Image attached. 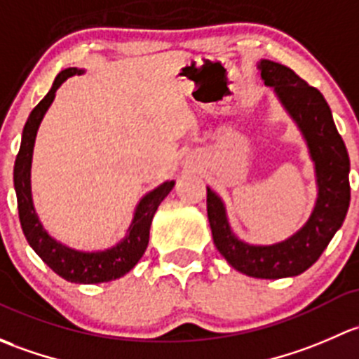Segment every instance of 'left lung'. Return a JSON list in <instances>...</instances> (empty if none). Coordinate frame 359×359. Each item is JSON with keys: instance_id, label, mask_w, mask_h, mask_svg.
<instances>
[{"instance_id": "1", "label": "left lung", "mask_w": 359, "mask_h": 359, "mask_svg": "<svg viewBox=\"0 0 359 359\" xmlns=\"http://www.w3.org/2000/svg\"><path fill=\"white\" fill-rule=\"evenodd\" d=\"M261 77L275 88L309 147L316 169L318 198L308 223L285 242L249 245L231 233L221 198L207 188V217L214 245L235 269L254 278L276 280L297 276L321 256L349 209V155L335 128L330 107L316 88L294 70L271 60H261Z\"/></svg>"}]
</instances>
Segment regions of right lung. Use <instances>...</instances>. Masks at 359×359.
I'll return each mask as SVG.
<instances>
[{
  "instance_id": "obj_1",
  "label": "right lung",
  "mask_w": 359,
  "mask_h": 359,
  "mask_svg": "<svg viewBox=\"0 0 359 359\" xmlns=\"http://www.w3.org/2000/svg\"><path fill=\"white\" fill-rule=\"evenodd\" d=\"M83 70L70 67L62 70L53 81V86L48 91L34 110L29 116L27 123L22 133L20 150L15 158L13 168V183L17 191L18 217H20L22 231L27 238L29 245L36 250L41 259L53 269L57 275L72 283H103L124 276L129 269L142 259L149 245L150 224H152L154 214L158 204L168 197L169 191L175 187V181H165L154 191L147 194L136 207L135 219L129 226V233L121 243L112 249L102 250V252H79V250L69 249L60 242L51 238L44 231L43 224L39 223L34 212L31 197V162L32 149H34L36 133L41 124L43 116L46 114L48 107L55 98V91L62 83L74 74H81Z\"/></svg>"
}]
</instances>
